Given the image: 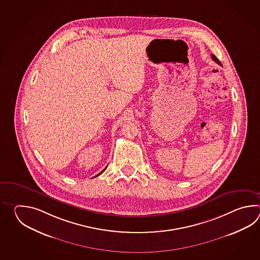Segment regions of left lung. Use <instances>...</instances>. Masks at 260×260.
Returning a JSON list of instances; mask_svg holds the SVG:
<instances>
[{
	"mask_svg": "<svg viewBox=\"0 0 260 260\" xmlns=\"http://www.w3.org/2000/svg\"><path fill=\"white\" fill-rule=\"evenodd\" d=\"M211 56H212V58H213V60L215 61V62H216V63H217V64H219V65H220V64H221L220 61L218 60V59H217V58H216V55H211Z\"/></svg>",
	"mask_w": 260,
	"mask_h": 260,
	"instance_id": "1",
	"label": "left lung"
}]
</instances>
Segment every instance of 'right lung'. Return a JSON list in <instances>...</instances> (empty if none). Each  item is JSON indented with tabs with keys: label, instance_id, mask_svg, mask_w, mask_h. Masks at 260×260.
<instances>
[{
	"label": "right lung",
	"instance_id": "add662e5",
	"mask_svg": "<svg viewBox=\"0 0 260 260\" xmlns=\"http://www.w3.org/2000/svg\"><path fill=\"white\" fill-rule=\"evenodd\" d=\"M106 168H107V167H106ZM106 168H105V169H104V170H103V171L100 172V174H99V175H96V176H95V177H98V176H100V174H102V173H103V172L105 171Z\"/></svg>",
	"mask_w": 260,
	"mask_h": 260
}]
</instances>
